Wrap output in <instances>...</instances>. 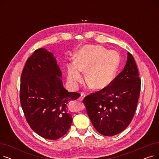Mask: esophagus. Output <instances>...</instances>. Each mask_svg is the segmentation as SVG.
I'll return each mask as SVG.
<instances>
[{
    "label": "esophagus",
    "mask_w": 159,
    "mask_h": 159,
    "mask_svg": "<svg viewBox=\"0 0 159 159\" xmlns=\"http://www.w3.org/2000/svg\"><path fill=\"white\" fill-rule=\"evenodd\" d=\"M86 97V95H85L84 93H80V97H79V100L80 101H82V100L84 98V97Z\"/></svg>",
    "instance_id": "1"
}]
</instances>
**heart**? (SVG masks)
<instances>
[{"label":"heart","mask_w":159,"mask_h":159,"mask_svg":"<svg viewBox=\"0 0 159 159\" xmlns=\"http://www.w3.org/2000/svg\"><path fill=\"white\" fill-rule=\"evenodd\" d=\"M119 54L115 50H108L101 46L86 45L74 54V63L67 67L68 80L77 86L86 73V82L89 88L101 90L110 86L114 80L120 65Z\"/></svg>","instance_id":"obj_1"}]
</instances>
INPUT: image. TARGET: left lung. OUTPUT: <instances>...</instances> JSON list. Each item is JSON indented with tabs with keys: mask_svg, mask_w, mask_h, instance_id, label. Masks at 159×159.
I'll list each match as a JSON object with an SVG mask.
<instances>
[{
	"mask_svg": "<svg viewBox=\"0 0 159 159\" xmlns=\"http://www.w3.org/2000/svg\"><path fill=\"white\" fill-rule=\"evenodd\" d=\"M134 58L129 52L124 70L111 84L83 100L91 123L105 136H113L126 129L134 116L141 81Z\"/></svg>",
	"mask_w": 159,
	"mask_h": 159,
	"instance_id": "left-lung-1",
	"label": "left lung"
}]
</instances>
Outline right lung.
I'll use <instances>...</instances> for the list:
<instances>
[{
    "instance_id": "right-lung-1",
    "label": "right lung",
    "mask_w": 159,
    "mask_h": 159,
    "mask_svg": "<svg viewBox=\"0 0 159 159\" xmlns=\"http://www.w3.org/2000/svg\"><path fill=\"white\" fill-rule=\"evenodd\" d=\"M62 73L52 52L40 48L28 58L20 79V104L31 128L42 137L56 140L72 123L68 106L80 95L63 86Z\"/></svg>"
}]
</instances>
